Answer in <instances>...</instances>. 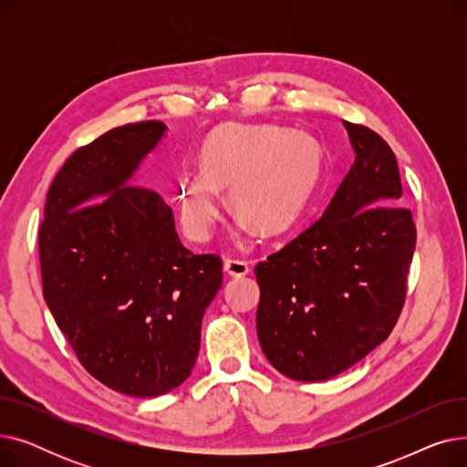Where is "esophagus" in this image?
<instances>
[{
	"label": "esophagus",
	"mask_w": 467,
	"mask_h": 467,
	"mask_svg": "<svg viewBox=\"0 0 467 467\" xmlns=\"http://www.w3.org/2000/svg\"><path fill=\"white\" fill-rule=\"evenodd\" d=\"M223 268H225V273L229 276L238 278V276H246L250 273V263L244 261V259H227L223 263Z\"/></svg>",
	"instance_id": "34e87169"
}]
</instances>
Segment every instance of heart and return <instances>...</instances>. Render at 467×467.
I'll return each mask as SVG.
<instances>
[{
    "mask_svg": "<svg viewBox=\"0 0 467 467\" xmlns=\"http://www.w3.org/2000/svg\"><path fill=\"white\" fill-rule=\"evenodd\" d=\"M324 166L322 145L305 132L280 125L227 122L204 140L199 171L185 174L176 191L183 231L208 240L221 212V189H229L240 229L265 234L289 229L306 210Z\"/></svg>",
    "mask_w": 467,
    "mask_h": 467,
    "instance_id": "heart-1",
    "label": "heart"
}]
</instances>
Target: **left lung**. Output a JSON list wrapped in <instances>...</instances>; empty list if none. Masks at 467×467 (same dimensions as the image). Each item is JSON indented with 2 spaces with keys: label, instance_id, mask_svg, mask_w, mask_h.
I'll return each mask as SVG.
<instances>
[{
  "label": "left lung",
  "instance_id": "8db88e82",
  "mask_svg": "<svg viewBox=\"0 0 467 467\" xmlns=\"http://www.w3.org/2000/svg\"><path fill=\"white\" fill-rule=\"evenodd\" d=\"M354 164L322 217L255 265L257 337L282 375L320 382L388 338L416 246L398 161L375 130L342 120Z\"/></svg>",
  "mask_w": 467,
  "mask_h": 467
}]
</instances>
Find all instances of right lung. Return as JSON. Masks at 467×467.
Wrapping results in <instances>:
<instances>
[{"mask_svg": "<svg viewBox=\"0 0 467 467\" xmlns=\"http://www.w3.org/2000/svg\"><path fill=\"white\" fill-rule=\"evenodd\" d=\"M166 127H117L64 162L39 225L45 303L85 369L108 388L155 398L178 388L223 284L215 254L180 242L161 194L127 187Z\"/></svg>", "mask_w": 467, "mask_h": 467, "instance_id": "add662e5", "label": "right lung"}]
</instances>
